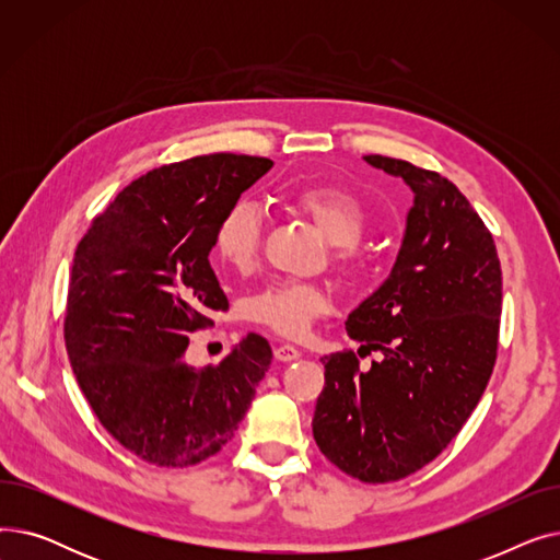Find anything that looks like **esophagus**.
Instances as JSON below:
<instances>
[{
	"label": "esophagus",
	"instance_id": "esophagus-1",
	"mask_svg": "<svg viewBox=\"0 0 560 560\" xmlns=\"http://www.w3.org/2000/svg\"><path fill=\"white\" fill-rule=\"evenodd\" d=\"M302 357V351L298 349V347H292V345H279V347H275V359L277 361H298Z\"/></svg>",
	"mask_w": 560,
	"mask_h": 560
}]
</instances>
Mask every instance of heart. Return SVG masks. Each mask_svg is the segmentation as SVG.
Listing matches in <instances>:
<instances>
[{
  "mask_svg": "<svg viewBox=\"0 0 560 560\" xmlns=\"http://www.w3.org/2000/svg\"><path fill=\"white\" fill-rule=\"evenodd\" d=\"M292 206L311 218L317 229L336 247V258L342 265L361 262L357 243L365 231L368 213L361 197L338 184H317L300 188L290 197ZM262 235V218L247 201L233 203L215 231V252L233 270H247L256 262ZM329 311V295L315 283L275 281L258 292L252 313L260 325L272 331L300 338L308 331L311 322Z\"/></svg>",
  "mask_w": 560,
  "mask_h": 560,
  "instance_id": "heart-1",
  "label": "heart"
}]
</instances>
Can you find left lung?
I'll list each match as a JSON object with an SVG mask.
<instances>
[{
	"label": "left lung",
	"instance_id": "obj_1",
	"mask_svg": "<svg viewBox=\"0 0 560 560\" xmlns=\"http://www.w3.org/2000/svg\"><path fill=\"white\" fill-rule=\"evenodd\" d=\"M416 199L390 277L351 311L354 351L325 363L313 438L345 475L399 481L443 452L477 408L497 359L502 268L494 241L465 195L438 172L370 154Z\"/></svg>",
	"mask_w": 560,
	"mask_h": 560
}]
</instances>
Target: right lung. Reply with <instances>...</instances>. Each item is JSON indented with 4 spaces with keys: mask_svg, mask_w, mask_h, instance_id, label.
Instances as JSON below:
<instances>
[{
    "mask_svg": "<svg viewBox=\"0 0 560 560\" xmlns=\"http://www.w3.org/2000/svg\"><path fill=\"white\" fill-rule=\"evenodd\" d=\"M275 163L209 154L142 174L85 231L72 262L66 349L102 427L138 458L188 467L238 429L272 363L249 334L220 365L184 361L229 302L209 262L224 213Z\"/></svg>",
    "mask_w": 560,
    "mask_h": 560,
    "instance_id": "add662e5",
    "label": "right lung"
}]
</instances>
